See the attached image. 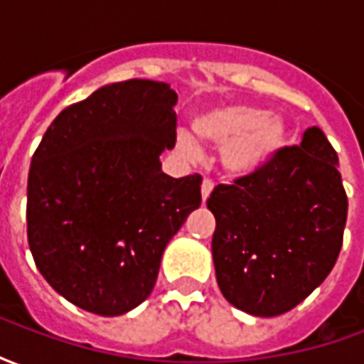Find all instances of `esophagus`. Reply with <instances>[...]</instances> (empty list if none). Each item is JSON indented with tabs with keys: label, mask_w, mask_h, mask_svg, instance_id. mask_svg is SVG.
Instances as JSON below:
<instances>
[{
	"label": "esophagus",
	"mask_w": 364,
	"mask_h": 364,
	"mask_svg": "<svg viewBox=\"0 0 364 364\" xmlns=\"http://www.w3.org/2000/svg\"><path fill=\"white\" fill-rule=\"evenodd\" d=\"M213 189H214L213 179H205V181H203V185H200V195H203V200H206V198L210 197Z\"/></svg>",
	"instance_id": "obj_1"
}]
</instances>
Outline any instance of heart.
Returning a JSON list of instances; mask_svg holds the SVG:
<instances>
[{
  "label": "heart",
  "instance_id": "heart-1",
  "mask_svg": "<svg viewBox=\"0 0 364 364\" xmlns=\"http://www.w3.org/2000/svg\"><path fill=\"white\" fill-rule=\"evenodd\" d=\"M195 134L205 142L224 146L222 166L234 175H250L265 167L281 150L287 130L269 109L244 103L218 105L193 120ZM179 148L197 154L189 136H177Z\"/></svg>",
  "mask_w": 364,
  "mask_h": 364
}]
</instances>
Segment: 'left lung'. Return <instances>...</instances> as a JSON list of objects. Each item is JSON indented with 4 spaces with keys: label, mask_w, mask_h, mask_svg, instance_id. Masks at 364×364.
<instances>
[{
    "label": "left lung",
    "mask_w": 364,
    "mask_h": 364,
    "mask_svg": "<svg viewBox=\"0 0 364 364\" xmlns=\"http://www.w3.org/2000/svg\"><path fill=\"white\" fill-rule=\"evenodd\" d=\"M339 159L318 127L298 146L206 200L216 218L213 259L220 292L237 310L273 318L326 281L347 220Z\"/></svg>",
    "instance_id": "1"
}]
</instances>
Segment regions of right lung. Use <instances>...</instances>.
I'll list each match as a JSON object with an SVG mask.
<instances>
[{
  "mask_svg": "<svg viewBox=\"0 0 364 364\" xmlns=\"http://www.w3.org/2000/svg\"><path fill=\"white\" fill-rule=\"evenodd\" d=\"M175 103L164 82L105 85L60 112L33 154L28 247L52 289L87 312L142 304L166 245L200 206V175L161 171Z\"/></svg>",
  "mask_w": 364,
  "mask_h": 364,
  "instance_id": "1",
  "label": "right lung"
}]
</instances>
